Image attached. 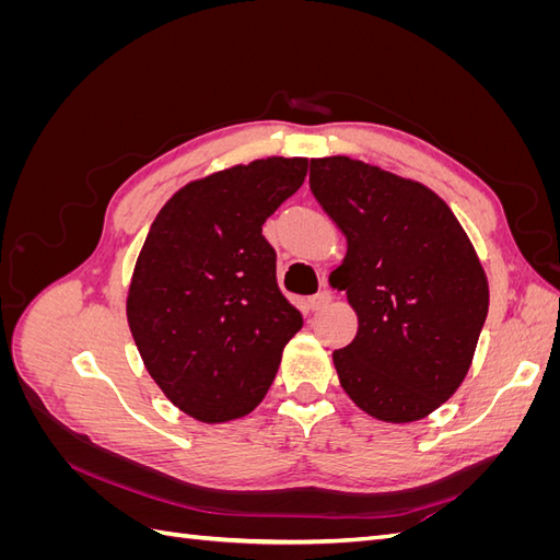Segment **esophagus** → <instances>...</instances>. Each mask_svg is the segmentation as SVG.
I'll use <instances>...</instances> for the list:
<instances>
[{
  "label": "esophagus",
  "mask_w": 560,
  "mask_h": 560,
  "mask_svg": "<svg viewBox=\"0 0 560 560\" xmlns=\"http://www.w3.org/2000/svg\"><path fill=\"white\" fill-rule=\"evenodd\" d=\"M331 303V294L325 290V292H317L315 296H311L308 299V306H311V311L313 313H317V311H325L327 306Z\"/></svg>",
  "instance_id": "1"
}]
</instances>
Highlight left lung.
I'll list each match as a JSON object with an SVG mask.
<instances>
[{
	"label": "left lung",
	"mask_w": 560,
	"mask_h": 560,
	"mask_svg": "<svg viewBox=\"0 0 560 560\" xmlns=\"http://www.w3.org/2000/svg\"><path fill=\"white\" fill-rule=\"evenodd\" d=\"M311 191L348 241L331 276L360 322L334 350L343 389L378 420L425 418L465 381L483 329L477 252L442 198L376 165L315 159Z\"/></svg>",
	"instance_id": "8db88e82"
}]
</instances>
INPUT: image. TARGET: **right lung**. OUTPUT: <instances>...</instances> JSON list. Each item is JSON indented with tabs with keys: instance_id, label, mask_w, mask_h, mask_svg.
<instances>
[{
	"instance_id": "add662e5",
	"label": "right lung",
	"mask_w": 560,
	"mask_h": 560,
	"mask_svg": "<svg viewBox=\"0 0 560 560\" xmlns=\"http://www.w3.org/2000/svg\"><path fill=\"white\" fill-rule=\"evenodd\" d=\"M308 159H261L186 184L151 224L128 292L144 366L200 422L247 416L303 327L276 278L266 219L299 191Z\"/></svg>"
}]
</instances>
